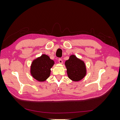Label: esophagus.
Listing matches in <instances>:
<instances>
[{"label": "esophagus", "instance_id": "1", "mask_svg": "<svg viewBox=\"0 0 120 120\" xmlns=\"http://www.w3.org/2000/svg\"><path fill=\"white\" fill-rule=\"evenodd\" d=\"M59 60V63L60 64H63V60H61V59H59V60Z\"/></svg>", "mask_w": 120, "mask_h": 120}]
</instances>
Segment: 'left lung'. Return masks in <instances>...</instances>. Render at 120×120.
<instances>
[{"instance_id": "obj_1", "label": "left lung", "mask_w": 120, "mask_h": 120, "mask_svg": "<svg viewBox=\"0 0 120 120\" xmlns=\"http://www.w3.org/2000/svg\"><path fill=\"white\" fill-rule=\"evenodd\" d=\"M68 78L72 81L77 82L81 80L86 75V68L83 61L75 55L70 56L65 62Z\"/></svg>"}]
</instances>
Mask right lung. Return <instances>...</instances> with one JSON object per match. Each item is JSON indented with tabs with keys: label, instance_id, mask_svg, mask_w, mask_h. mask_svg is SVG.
Wrapping results in <instances>:
<instances>
[{
	"label": "right lung",
	"instance_id": "obj_1",
	"mask_svg": "<svg viewBox=\"0 0 120 120\" xmlns=\"http://www.w3.org/2000/svg\"><path fill=\"white\" fill-rule=\"evenodd\" d=\"M54 64V61L49 57L42 55L34 60L31 66L30 72L32 77L39 82L45 81L50 75V68Z\"/></svg>",
	"mask_w": 120,
	"mask_h": 120
}]
</instances>
